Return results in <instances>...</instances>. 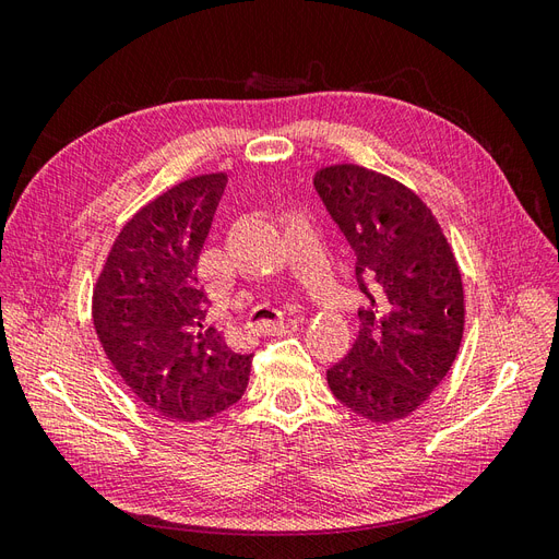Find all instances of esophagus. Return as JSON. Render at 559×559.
<instances>
[{
  "label": "esophagus",
  "mask_w": 559,
  "mask_h": 559,
  "mask_svg": "<svg viewBox=\"0 0 559 559\" xmlns=\"http://www.w3.org/2000/svg\"><path fill=\"white\" fill-rule=\"evenodd\" d=\"M289 324H284V321H263V324H259V331L265 333V335H284L289 333Z\"/></svg>",
  "instance_id": "34e87169"
}]
</instances>
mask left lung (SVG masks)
<instances>
[{
	"label": "left lung",
	"instance_id": "obj_1",
	"mask_svg": "<svg viewBox=\"0 0 559 559\" xmlns=\"http://www.w3.org/2000/svg\"><path fill=\"white\" fill-rule=\"evenodd\" d=\"M314 186L354 249V273L368 298L357 343L326 380L352 413L392 425L431 396L460 352V265L438 218L405 183L357 163H333L314 175Z\"/></svg>",
	"mask_w": 559,
	"mask_h": 559
}]
</instances>
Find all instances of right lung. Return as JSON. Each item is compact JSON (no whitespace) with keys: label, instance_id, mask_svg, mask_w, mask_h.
<instances>
[{"label":"right lung","instance_id":"right-lung-1","mask_svg":"<svg viewBox=\"0 0 559 559\" xmlns=\"http://www.w3.org/2000/svg\"><path fill=\"white\" fill-rule=\"evenodd\" d=\"M226 173L183 179L134 212L93 286V326L107 359L146 408L202 421L238 403L253 354L207 321L198 259Z\"/></svg>","mask_w":559,"mask_h":559}]
</instances>
